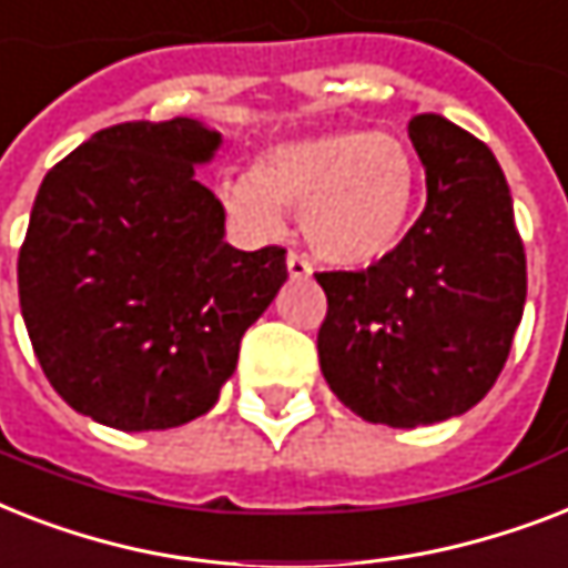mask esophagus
<instances>
[{"instance_id":"obj_1","label":"esophagus","mask_w":568,"mask_h":568,"mask_svg":"<svg viewBox=\"0 0 568 568\" xmlns=\"http://www.w3.org/2000/svg\"><path fill=\"white\" fill-rule=\"evenodd\" d=\"M287 272L293 281H307L313 275L311 263H307L302 255H293V252L287 255Z\"/></svg>"}]
</instances>
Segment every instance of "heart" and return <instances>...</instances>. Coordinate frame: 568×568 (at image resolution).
<instances>
[{"label": "heart", "instance_id": "b5f03b06", "mask_svg": "<svg viewBox=\"0 0 568 568\" xmlns=\"http://www.w3.org/2000/svg\"><path fill=\"white\" fill-rule=\"evenodd\" d=\"M225 211L252 234H278L302 213L311 252L361 270L398 246L416 205V158L396 134L331 129L263 149L255 172L220 184Z\"/></svg>", "mask_w": 568, "mask_h": 568}]
</instances>
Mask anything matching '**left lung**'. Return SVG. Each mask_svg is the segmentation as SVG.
<instances>
[{
    "mask_svg": "<svg viewBox=\"0 0 568 568\" xmlns=\"http://www.w3.org/2000/svg\"><path fill=\"white\" fill-rule=\"evenodd\" d=\"M428 202L363 272H320V366L361 419L416 428L460 416L505 369L528 293L514 199L496 155L437 113L413 116Z\"/></svg>",
    "mask_w": 568,
    "mask_h": 568,
    "instance_id": "1",
    "label": "left lung"
}]
</instances>
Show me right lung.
I'll return each instance as SVG.
<instances>
[{
  "instance_id": "add662e5",
  "label": "right lung",
  "mask_w": 568,
  "mask_h": 568,
  "mask_svg": "<svg viewBox=\"0 0 568 568\" xmlns=\"http://www.w3.org/2000/svg\"><path fill=\"white\" fill-rule=\"evenodd\" d=\"M220 146L190 116L122 122L40 184L22 320L49 384L99 425L166 430L211 410L287 281L284 248L225 243V207L196 179Z\"/></svg>"
}]
</instances>
